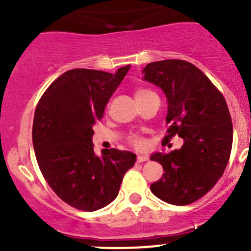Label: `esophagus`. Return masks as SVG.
<instances>
[{
    "label": "esophagus",
    "mask_w": 251,
    "mask_h": 251,
    "mask_svg": "<svg viewBox=\"0 0 251 251\" xmlns=\"http://www.w3.org/2000/svg\"><path fill=\"white\" fill-rule=\"evenodd\" d=\"M147 160H149L148 155H144V154H138V155H137L138 163H144V161H147Z\"/></svg>",
    "instance_id": "1"
}]
</instances>
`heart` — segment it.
I'll return each instance as SVG.
<instances>
[{"mask_svg": "<svg viewBox=\"0 0 251 251\" xmlns=\"http://www.w3.org/2000/svg\"><path fill=\"white\" fill-rule=\"evenodd\" d=\"M149 93H153V92H151V91H149V90H146V88H138V90H136V92H135L136 100H141V98H143V97H146V96L149 95ZM128 142H130V143L132 144L135 148H142V147H143V144H144L143 140H142L140 136H137V135L130 136V138H128Z\"/></svg>", "mask_w": 251, "mask_h": 251, "instance_id": "heart-1", "label": "heart"}]
</instances>
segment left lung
Wrapping results in <instances>:
<instances>
[{
	"mask_svg": "<svg viewBox=\"0 0 251 251\" xmlns=\"http://www.w3.org/2000/svg\"><path fill=\"white\" fill-rule=\"evenodd\" d=\"M143 74L168 98L169 127L163 143L175 136L183 138L179 149L151 156L165 171L151 191L169 204L194 203L221 178L229 160L233 126L226 100L201 69L186 60L149 63Z\"/></svg>",
	"mask_w": 251,
	"mask_h": 251,
	"instance_id": "1",
	"label": "left lung"
}]
</instances>
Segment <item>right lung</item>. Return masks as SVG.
Masks as SVG:
<instances>
[{
  "instance_id": "obj_1",
  "label": "right lung",
  "mask_w": 251,
  "mask_h": 251,
  "mask_svg": "<svg viewBox=\"0 0 251 251\" xmlns=\"http://www.w3.org/2000/svg\"><path fill=\"white\" fill-rule=\"evenodd\" d=\"M72 69L53 81L36 105L32 143L45 179L64 203L95 211L116 198L124 175L135 165L131 151L111 148L93 151V125L127 74Z\"/></svg>"
}]
</instances>
